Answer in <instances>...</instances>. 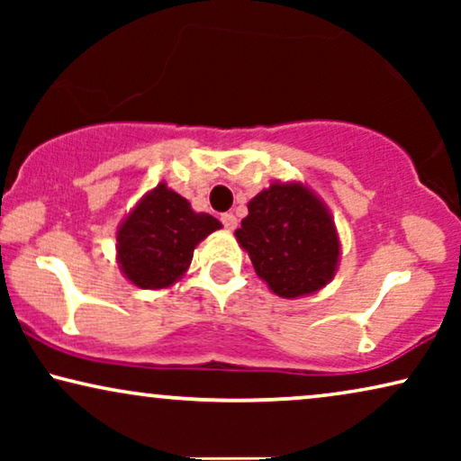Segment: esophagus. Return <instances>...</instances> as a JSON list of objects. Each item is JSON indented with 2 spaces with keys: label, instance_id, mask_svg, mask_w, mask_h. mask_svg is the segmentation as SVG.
Wrapping results in <instances>:
<instances>
[{
  "label": "esophagus",
  "instance_id": "esophagus-1",
  "mask_svg": "<svg viewBox=\"0 0 461 461\" xmlns=\"http://www.w3.org/2000/svg\"><path fill=\"white\" fill-rule=\"evenodd\" d=\"M222 224H224V229L226 230H235L237 229V216L235 213H222Z\"/></svg>",
  "mask_w": 461,
  "mask_h": 461
}]
</instances>
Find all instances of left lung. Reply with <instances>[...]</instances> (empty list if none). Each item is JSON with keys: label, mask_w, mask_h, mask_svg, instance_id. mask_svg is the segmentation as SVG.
<instances>
[{"label": "left lung", "mask_w": 461, "mask_h": 461, "mask_svg": "<svg viewBox=\"0 0 461 461\" xmlns=\"http://www.w3.org/2000/svg\"><path fill=\"white\" fill-rule=\"evenodd\" d=\"M235 237L270 292L294 300L333 279L339 237L327 205L302 182H273L248 203Z\"/></svg>", "instance_id": "obj_1"}]
</instances>
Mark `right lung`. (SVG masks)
<instances>
[{"label":"right lung","mask_w":461,"mask_h":461,"mask_svg":"<svg viewBox=\"0 0 461 461\" xmlns=\"http://www.w3.org/2000/svg\"><path fill=\"white\" fill-rule=\"evenodd\" d=\"M222 229L210 213H197L166 182L138 201L117 229V264L140 289H166L191 267L193 251Z\"/></svg>","instance_id":"1"}]
</instances>
